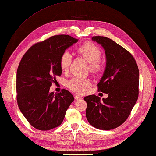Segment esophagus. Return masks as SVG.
I'll return each instance as SVG.
<instances>
[{"mask_svg":"<svg viewBox=\"0 0 156 156\" xmlns=\"http://www.w3.org/2000/svg\"><path fill=\"white\" fill-rule=\"evenodd\" d=\"M74 98H75V100H80L83 99L82 97H80V96H79L78 95H75Z\"/></svg>","mask_w":156,"mask_h":156,"instance_id":"esophagus-1","label":"esophagus"}]
</instances>
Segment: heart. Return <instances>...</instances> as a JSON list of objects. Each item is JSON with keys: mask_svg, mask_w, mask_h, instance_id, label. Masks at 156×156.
I'll return each instance as SVG.
<instances>
[{"mask_svg": "<svg viewBox=\"0 0 156 156\" xmlns=\"http://www.w3.org/2000/svg\"><path fill=\"white\" fill-rule=\"evenodd\" d=\"M77 51L90 63V70L93 73H97L101 68L100 62L101 58L100 49L93 43L87 42L80 46ZM72 62V56L69 51H64L60 58V67L63 72L68 70ZM90 80L80 77H74L69 80L66 86L75 93L81 94L86 91L90 86Z\"/></svg>", "mask_w": 156, "mask_h": 156, "instance_id": "1", "label": "heart"}]
</instances>
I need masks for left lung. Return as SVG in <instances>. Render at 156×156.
<instances>
[{
    "mask_svg": "<svg viewBox=\"0 0 156 156\" xmlns=\"http://www.w3.org/2000/svg\"><path fill=\"white\" fill-rule=\"evenodd\" d=\"M92 41L104 49L106 66L98 91L107 98L92 94L84 97L86 118L93 127L102 130L117 128L127 119L138 100L139 70L133 56L124 48L105 37L95 36Z\"/></svg>",
    "mask_w": 156,
    "mask_h": 156,
    "instance_id": "8db88e82",
    "label": "left lung"
}]
</instances>
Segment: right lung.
Returning <instances> with one entry per match:
<instances>
[{
    "label": "right lung",
    "instance_id": "obj_1",
    "mask_svg": "<svg viewBox=\"0 0 156 156\" xmlns=\"http://www.w3.org/2000/svg\"><path fill=\"white\" fill-rule=\"evenodd\" d=\"M77 41L68 35H55L34 44L21 59L16 74L18 105L36 129L47 131L60 126L74 100L67 90L54 93L49 89L62 75L60 56Z\"/></svg>",
    "mask_w": 156,
    "mask_h": 156
}]
</instances>
